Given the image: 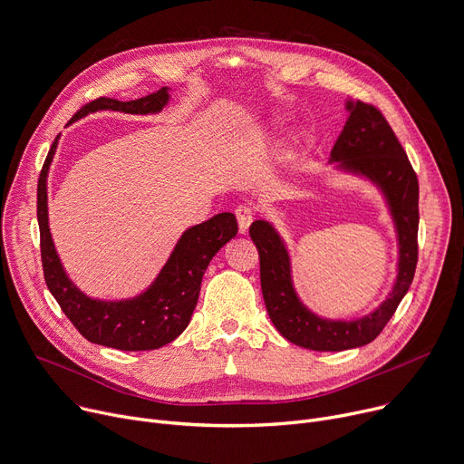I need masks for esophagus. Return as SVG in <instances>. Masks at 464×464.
Listing matches in <instances>:
<instances>
[{
	"mask_svg": "<svg viewBox=\"0 0 464 464\" xmlns=\"http://www.w3.org/2000/svg\"><path fill=\"white\" fill-rule=\"evenodd\" d=\"M235 215H237V220H238L240 233H247L249 224L254 222V218H256V208L251 205H238L235 208Z\"/></svg>",
	"mask_w": 464,
	"mask_h": 464,
	"instance_id": "34e87169",
	"label": "esophagus"
}]
</instances>
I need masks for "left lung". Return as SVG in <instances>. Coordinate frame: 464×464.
<instances>
[{
  "mask_svg": "<svg viewBox=\"0 0 464 464\" xmlns=\"http://www.w3.org/2000/svg\"><path fill=\"white\" fill-rule=\"evenodd\" d=\"M348 121L331 159L375 181L391 203L400 237V272L391 296L361 320L318 318L292 288L286 249L274 227L263 220L249 226V237L259 249L263 298L274 325L292 344L316 352H343L372 343L396 313L418 263V178L412 164L382 111L361 100L348 103Z\"/></svg>",
  "mask_w": 464,
  "mask_h": 464,
  "instance_id": "1",
  "label": "left lung"
}]
</instances>
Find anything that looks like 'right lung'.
I'll use <instances>...</instances> for the list:
<instances>
[{"instance_id":"add662e5","label":"right lung","mask_w":464,"mask_h":464,"mask_svg":"<svg viewBox=\"0 0 464 464\" xmlns=\"http://www.w3.org/2000/svg\"><path fill=\"white\" fill-rule=\"evenodd\" d=\"M166 102V87L131 102H120L103 96L82 105L72 120L100 109L148 114L160 111ZM55 148L57 139L48 151L44 166H42L36 187L40 257L52 296L57 300L59 307L73 327L94 344L123 352H142L157 350L172 343L190 322L199 296L201 277L210 259L238 231L235 215L220 213L199 226L190 227L178 242L172 257L168 259L155 283L139 298L125 302L91 300L66 277L50 235L46 176L55 155Z\"/></svg>"}]
</instances>
